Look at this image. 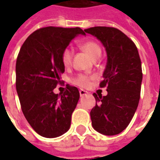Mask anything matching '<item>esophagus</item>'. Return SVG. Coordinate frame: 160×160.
Returning a JSON list of instances; mask_svg holds the SVG:
<instances>
[{"instance_id":"1","label":"esophagus","mask_w":160,"mask_h":160,"mask_svg":"<svg viewBox=\"0 0 160 160\" xmlns=\"http://www.w3.org/2000/svg\"><path fill=\"white\" fill-rule=\"evenodd\" d=\"M87 93V92H86V91L83 90V89H80V97H83V96H85V95H86Z\"/></svg>"}]
</instances>
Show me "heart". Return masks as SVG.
Segmentation results:
<instances>
[{
	"label": "heart",
	"mask_w": 160,
	"mask_h": 160,
	"mask_svg": "<svg viewBox=\"0 0 160 160\" xmlns=\"http://www.w3.org/2000/svg\"><path fill=\"white\" fill-rule=\"evenodd\" d=\"M81 48L84 51L91 56V58L93 60H97L101 56V50L100 46L96 42L93 41H87V42H84L81 45ZM72 58H73V52L69 48H67L62 51V64L65 67H68L72 62ZM91 77L85 75V74H79L77 75L74 79H73V83L76 84L78 86L81 87H87L89 83H90Z\"/></svg>",
	"instance_id": "b5f03b06"
}]
</instances>
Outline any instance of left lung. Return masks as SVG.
<instances>
[{
	"label": "left lung",
	"instance_id": "1",
	"mask_svg": "<svg viewBox=\"0 0 160 160\" xmlns=\"http://www.w3.org/2000/svg\"><path fill=\"white\" fill-rule=\"evenodd\" d=\"M84 31L102 42L107 55L99 85L107 87V95L93 94L96 105L90 112L92 125L100 134L116 135L128 127L139 104L142 70L138 49L132 40L113 27L95 26Z\"/></svg>",
	"mask_w": 160,
	"mask_h": 160
}]
</instances>
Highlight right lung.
<instances>
[{
    "label": "right lung",
    "instance_id": "right-lung-1",
    "mask_svg": "<svg viewBox=\"0 0 160 160\" xmlns=\"http://www.w3.org/2000/svg\"><path fill=\"white\" fill-rule=\"evenodd\" d=\"M82 29L49 26L37 30L20 48L16 62V90L23 114L42 137L56 138L71 125L72 113L80 98L75 87H67L62 94L54 89L64 73L62 51Z\"/></svg>",
    "mask_w": 160,
    "mask_h": 160
}]
</instances>
